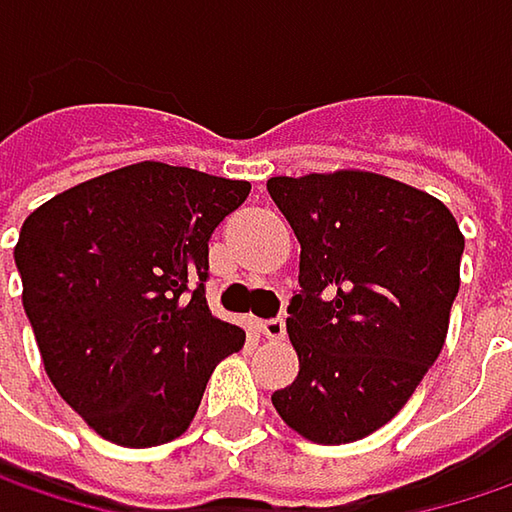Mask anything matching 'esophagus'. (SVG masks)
Here are the masks:
<instances>
[{
    "label": "esophagus",
    "mask_w": 512,
    "mask_h": 512,
    "mask_svg": "<svg viewBox=\"0 0 512 512\" xmlns=\"http://www.w3.org/2000/svg\"><path fill=\"white\" fill-rule=\"evenodd\" d=\"M257 329H260V335H263V338H269V341H281V338H284V332H287V323H284V317H269V320H260V323H257Z\"/></svg>",
    "instance_id": "obj_1"
}]
</instances>
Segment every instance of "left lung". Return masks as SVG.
<instances>
[{
	"instance_id": "8db88e82",
	"label": "left lung",
	"mask_w": 512,
	"mask_h": 512,
	"mask_svg": "<svg viewBox=\"0 0 512 512\" xmlns=\"http://www.w3.org/2000/svg\"><path fill=\"white\" fill-rule=\"evenodd\" d=\"M266 189L302 246L287 305L299 376L272 406L317 445L356 442L442 353L465 240L442 201L382 174L272 177Z\"/></svg>"
}]
</instances>
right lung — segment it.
<instances>
[{
	"label": "right lung",
	"mask_w": 512,
	"mask_h": 512,
	"mask_svg": "<svg viewBox=\"0 0 512 512\" xmlns=\"http://www.w3.org/2000/svg\"><path fill=\"white\" fill-rule=\"evenodd\" d=\"M246 180L139 162L41 204L14 260L55 391L124 448L177 439L246 332L207 308L210 237Z\"/></svg>",
	"instance_id": "right-lung-1"
}]
</instances>
